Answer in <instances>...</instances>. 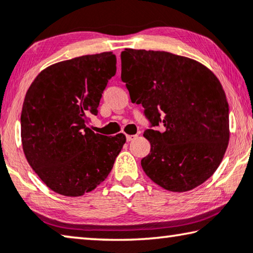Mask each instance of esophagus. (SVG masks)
<instances>
[{
    "label": "esophagus",
    "instance_id": "34e87169",
    "mask_svg": "<svg viewBox=\"0 0 253 253\" xmlns=\"http://www.w3.org/2000/svg\"><path fill=\"white\" fill-rule=\"evenodd\" d=\"M135 138H137V135H130V134L126 135V140L127 141H132L133 139H135Z\"/></svg>",
    "mask_w": 253,
    "mask_h": 253
}]
</instances>
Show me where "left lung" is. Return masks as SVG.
Here are the masks:
<instances>
[{"mask_svg":"<svg viewBox=\"0 0 253 253\" xmlns=\"http://www.w3.org/2000/svg\"><path fill=\"white\" fill-rule=\"evenodd\" d=\"M121 79L153 126L145 173L169 192H187L220 166L229 141V108L220 81L207 66L166 51L126 49Z\"/></svg>","mask_w":253,"mask_h":253,"instance_id":"left-lung-1","label":"left lung"}]
</instances>
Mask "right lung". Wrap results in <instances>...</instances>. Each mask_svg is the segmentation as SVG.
Wrapping results in <instances>:
<instances>
[{"label":"right lung","mask_w":253,"mask_h":253,"mask_svg":"<svg viewBox=\"0 0 253 253\" xmlns=\"http://www.w3.org/2000/svg\"><path fill=\"white\" fill-rule=\"evenodd\" d=\"M115 73L113 52L86 54L49 66L28 87L23 151L40 179L60 195L82 196L99 186L126 144L123 133L107 137L89 127Z\"/></svg>","instance_id":"1"}]
</instances>
